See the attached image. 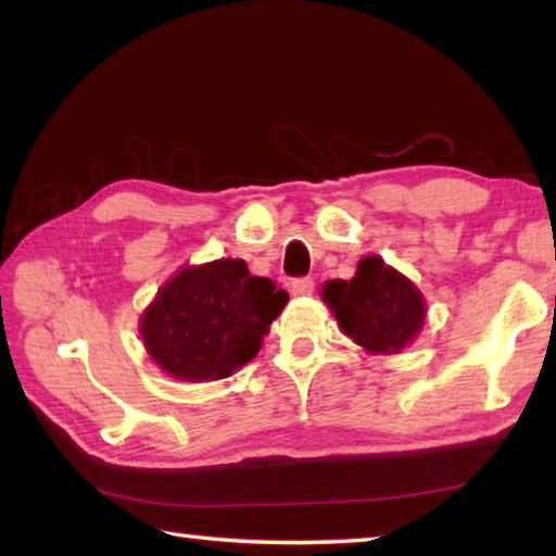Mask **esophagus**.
I'll use <instances>...</instances> for the list:
<instances>
[{"label":"esophagus","mask_w":556,"mask_h":556,"mask_svg":"<svg viewBox=\"0 0 556 556\" xmlns=\"http://www.w3.org/2000/svg\"><path fill=\"white\" fill-rule=\"evenodd\" d=\"M313 289H315V281L311 277H301L291 281L293 296H308V293H313Z\"/></svg>","instance_id":"34e87169"}]
</instances>
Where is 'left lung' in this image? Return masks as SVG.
I'll use <instances>...</instances> for the list:
<instances>
[{
    "mask_svg": "<svg viewBox=\"0 0 556 556\" xmlns=\"http://www.w3.org/2000/svg\"><path fill=\"white\" fill-rule=\"evenodd\" d=\"M323 301L334 313L340 330L371 354L405 350L419 334L427 315L421 291L378 255L358 260L350 281H328Z\"/></svg>",
    "mask_w": 556,
    "mask_h": 556,
    "instance_id": "left-lung-1",
    "label": "left lung"
}]
</instances>
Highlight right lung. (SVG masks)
<instances>
[{"instance_id": "right-lung-1", "label": "right lung", "mask_w": 556, "mask_h": 556, "mask_svg": "<svg viewBox=\"0 0 556 556\" xmlns=\"http://www.w3.org/2000/svg\"><path fill=\"white\" fill-rule=\"evenodd\" d=\"M289 293L267 277H253L243 260L182 267L139 320L149 356L173 378L231 376L260 352Z\"/></svg>"}]
</instances>
